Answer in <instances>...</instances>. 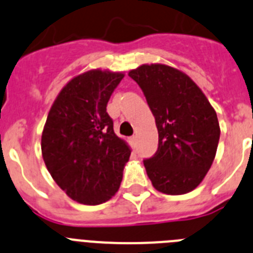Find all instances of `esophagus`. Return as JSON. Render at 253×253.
I'll return each instance as SVG.
<instances>
[{"label": "esophagus", "mask_w": 253, "mask_h": 253, "mask_svg": "<svg viewBox=\"0 0 253 253\" xmlns=\"http://www.w3.org/2000/svg\"><path fill=\"white\" fill-rule=\"evenodd\" d=\"M130 144H131V147H134V148H135V147H137V137H135V135H133V137H130Z\"/></svg>", "instance_id": "obj_1"}]
</instances>
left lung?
Wrapping results in <instances>:
<instances>
[{"instance_id":"left-lung-1","label":"left lung","mask_w":253,"mask_h":253,"mask_svg":"<svg viewBox=\"0 0 253 253\" xmlns=\"http://www.w3.org/2000/svg\"><path fill=\"white\" fill-rule=\"evenodd\" d=\"M128 75L144 92L158 129L157 152L144 161L152 185L167 195L193 191L215 158L220 128L214 107L175 67L142 64Z\"/></svg>"}]
</instances>
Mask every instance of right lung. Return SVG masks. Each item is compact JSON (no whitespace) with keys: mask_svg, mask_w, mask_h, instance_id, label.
Segmentation results:
<instances>
[{"mask_svg":"<svg viewBox=\"0 0 253 253\" xmlns=\"http://www.w3.org/2000/svg\"><path fill=\"white\" fill-rule=\"evenodd\" d=\"M124 72L90 69L60 90L49 110L42 154L49 173L69 198L86 205L110 200L130 157L114 131L106 105Z\"/></svg>","mask_w":253,"mask_h":253,"instance_id":"add662e5","label":"right lung"}]
</instances>
